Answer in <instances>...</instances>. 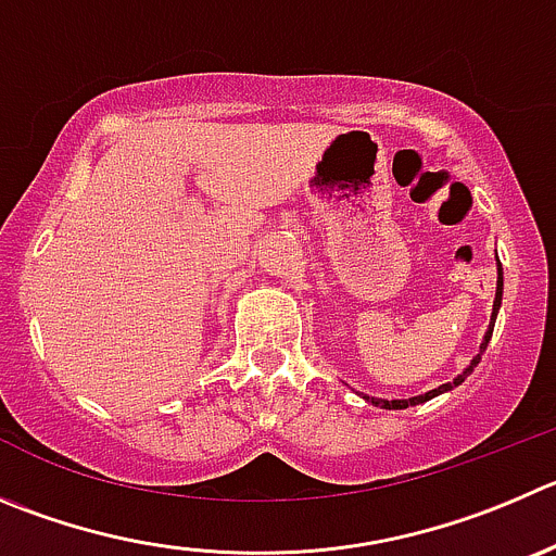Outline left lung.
<instances>
[{
    "label": "left lung",
    "mask_w": 556,
    "mask_h": 556,
    "mask_svg": "<svg viewBox=\"0 0 556 556\" xmlns=\"http://www.w3.org/2000/svg\"><path fill=\"white\" fill-rule=\"evenodd\" d=\"M500 305H502V264H500V258H496V294H494V308H491V321H489V330H485L483 341H480V349H478V354H475L472 361H469V366L464 368V371L458 374V377L453 379V382H445V384H440V388L428 390V393H422V395H412V399H393V401H388V399H377V395H363V399H366L368 404H374V406H382V409H406V406L426 404V401H431V399H437V395L447 393V390L458 388V384H462L464 379H467L469 374L475 371V366H478V363H480V357H483L485 346H489V341H491V332H494V321H496V314H500Z\"/></svg>",
    "instance_id": "left-lung-1"
}]
</instances>
